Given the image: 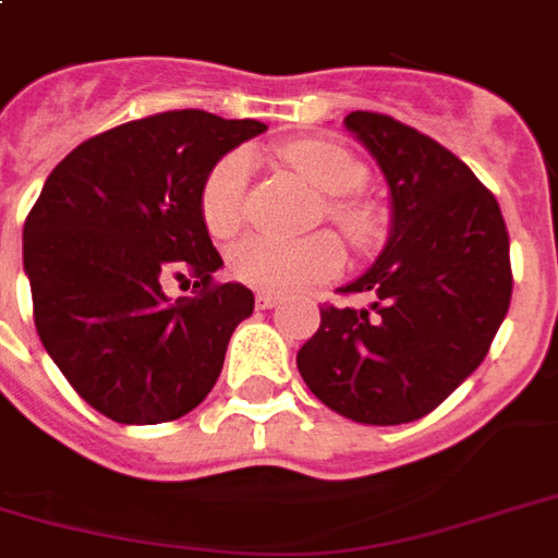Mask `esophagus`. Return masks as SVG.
<instances>
[{
	"label": "esophagus",
	"instance_id": "esophagus-1",
	"mask_svg": "<svg viewBox=\"0 0 558 558\" xmlns=\"http://www.w3.org/2000/svg\"><path fill=\"white\" fill-rule=\"evenodd\" d=\"M257 307L259 311H271V307H280V295H271V292H257Z\"/></svg>",
	"mask_w": 558,
	"mask_h": 558
}]
</instances>
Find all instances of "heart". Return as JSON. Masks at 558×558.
I'll return each instance as SVG.
<instances>
[{
    "label": "heart",
    "mask_w": 558,
    "mask_h": 558,
    "mask_svg": "<svg viewBox=\"0 0 558 558\" xmlns=\"http://www.w3.org/2000/svg\"><path fill=\"white\" fill-rule=\"evenodd\" d=\"M283 162L307 183L331 195L325 201V216L340 227L354 245H373L381 233L375 209L361 197H352L363 185V165L328 142H287L278 150ZM251 177L247 153L233 150L221 156L201 185V216L213 236H233L245 216V192ZM345 263L342 245L333 233H316L307 239H275L254 233L230 251V271L247 287L263 292H292L333 278Z\"/></svg>",
    "instance_id": "1"
}]
</instances>
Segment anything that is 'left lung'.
Masks as SVG:
<instances>
[{
    "instance_id": "1",
    "label": "left lung",
    "mask_w": 558,
    "mask_h": 558,
    "mask_svg": "<svg viewBox=\"0 0 558 558\" xmlns=\"http://www.w3.org/2000/svg\"><path fill=\"white\" fill-rule=\"evenodd\" d=\"M390 189V239L299 349L313 396L366 426L435 411L478 363L509 313V230L497 197L444 144L378 111L345 114Z\"/></svg>"
}]
</instances>
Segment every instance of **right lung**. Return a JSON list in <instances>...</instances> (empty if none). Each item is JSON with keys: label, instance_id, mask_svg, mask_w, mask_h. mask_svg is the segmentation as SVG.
<instances>
[{"label": "right lung", "instance_id": "1", "mask_svg": "<svg viewBox=\"0 0 558 558\" xmlns=\"http://www.w3.org/2000/svg\"><path fill=\"white\" fill-rule=\"evenodd\" d=\"M266 130L201 109L162 111L68 153L23 227L35 328L70 387L114 423L189 414L216 387L254 292L216 283L221 254L201 216L209 168ZM196 278V299L161 283Z\"/></svg>", "mask_w": 558, "mask_h": 558}]
</instances>
